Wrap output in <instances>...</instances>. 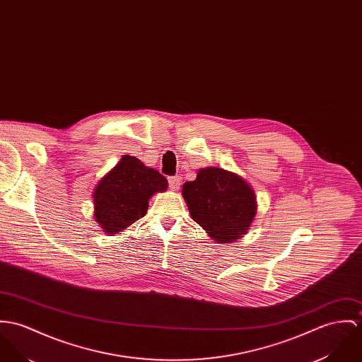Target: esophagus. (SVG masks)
<instances>
[{"label":"esophagus","instance_id":"34e87169","mask_svg":"<svg viewBox=\"0 0 362 362\" xmlns=\"http://www.w3.org/2000/svg\"><path fill=\"white\" fill-rule=\"evenodd\" d=\"M181 177L180 175H175V177H170L168 178V185H170V189L173 191H178L180 187H181Z\"/></svg>","mask_w":362,"mask_h":362}]
</instances>
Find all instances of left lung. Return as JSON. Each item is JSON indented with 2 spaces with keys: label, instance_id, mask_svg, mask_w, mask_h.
<instances>
[{
  "label": "left lung",
  "instance_id": "8db88e82",
  "mask_svg": "<svg viewBox=\"0 0 362 362\" xmlns=\"http://www.w3.org/2000/svg\"><path fill=\"white\" fill-rule=\"evenodd\" d=\"M182 197L192 220L217 243L243 238L257 214L252 185L220 167L200 168L195 181L182 185Z\"/></svg>",
  "mask_w": 362,
  "mask_h": 362
}]
</instances>
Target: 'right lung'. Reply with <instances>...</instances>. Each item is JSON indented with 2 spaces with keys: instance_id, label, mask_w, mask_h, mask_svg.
Wrapping results in <instances>:
<instances>
[{
  "instance_id": "obj_1",
  "label": "right lung",
  "mask_w": 362,
  "mask_h": 362,
  "mask_svg": "<svg viewBox=\"0 0 362 362\" xmlns=\"http://www.w3.org/2000/svg\"><path fill=\"white\" fill-rule=\"evenodd\" d=\"M167 187L159 171L135 156L124 155L94 188V218L105 233H122L146 214L149 199L165 192Z\"/></svg>"
}]
</instances>
